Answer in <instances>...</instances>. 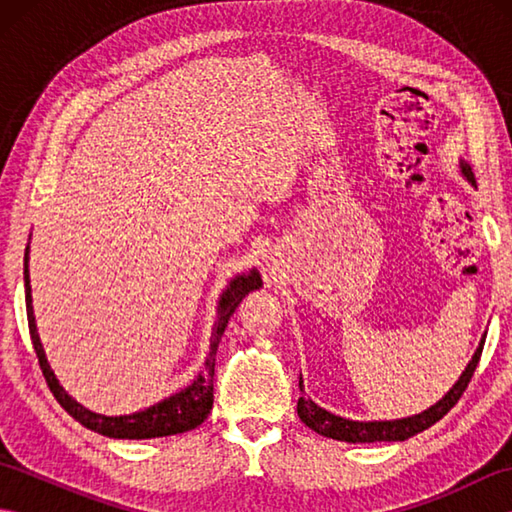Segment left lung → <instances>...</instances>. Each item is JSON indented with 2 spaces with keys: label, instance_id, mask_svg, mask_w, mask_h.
I'll return each mask as SVG.
<instances>
[{
  "label": "left lung",
  "instance_id": "obj_1",
  "mask_svg": "<svg viewBox=\"0 0 512 512\" xmlns=\"http://www.w3.org/2000/svg\"><path fill=\"white\" fill-rule=\"evenodd\" d=\"M460 169L464 173V178L469 180L471 184H475L473 171L464 160H460ZM482 350H484V339H482L480 347H477V352L473 354L471 363L466 365L458 383H455L447 391V396L438 400L436 405L429 407L427 411L418 413V416L400 418V420H374V422H358V420L334 416V413L319 407L317 402H312L310 398H303V380L301 378H299L301 398L297 402V413H299L301 422H306L312 431H317V433H321V436L332 438V440H341V442H398V440H407L411 436H416V433L429 429L431 424H436L440 418L447 416L451 407H455V402L460 400V396L464 394V389L469 387V383H471L475 367H477V363H480Z\"/></svg>",
  "mask_w": 512,
  "mask_h": 512
}]
</instances>
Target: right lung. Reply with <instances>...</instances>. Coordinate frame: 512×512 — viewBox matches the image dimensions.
Returning <instances> with one entry per match:
<instances>
[{
    "label": "right lung",
    "mask_w": 512,
    "mask_h": 512,
    "mask_svg": "<svg viewBox=\"0 0 512 512\" xmlns=\"http://www.w3.org/2000/svg\"><path fill=\"white\" fill-rule=\"evenodd\" d=\"M24 286H26V312H28V330L32 347H35L39 367L54 398L59 400V405L70 413V416L81 422L83 427H88L101 436L107 438H127V440H145V438H162V436H176V433H184L198 427L209 416L213 409V376H215V352L217 345L222 341V334L226 330L228 321H231L233 312L237 310L239 303L257 288H262V277L253 268L250 273L237 275L228 288L222 292L220 303H217V319L211 332V347L209 356H206L204 369L193 380L189 387H184L178 394H173L165 400L156 402L145 411L129 413V416H103V413H94L79 405L74 398L68 396L57 376L48 365V358L43 354V345L39 341L35 314H32V295H30V275H28V246L24 255Z\"/></svg>",
    "instance_id": "obj_1"
}]
</instances>
